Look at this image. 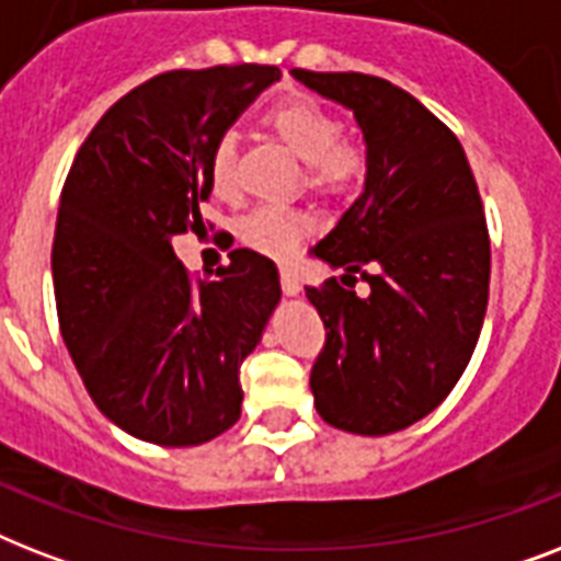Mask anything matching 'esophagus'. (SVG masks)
Masks as SVG:
<instances>
[{
  "label": "esophagus",
  "instance_id": "34e87169",
  "mask_svg": "<svg viewBox=\"0 0 561 561\" xmlns=\"http://www.w3.org/2000/svg\"><path fill=\"white\" fill-rule=\"evenodd\" d=\"M279 279H282V290H285V297H297L299 290H302V285H299V279L294 276L290 271H282L279 273Z\"/></svg>",
  "mask_w": 561,
  "mask_h": 561
}]
</instances>
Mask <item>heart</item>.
I'll list each match as a JSON object with an SVG mask.
<instances>
[{"label": "heart", "instance_id": "obj_1", "mask_svg": "<svg viewBox=\"0 0 561 561\" xmlns=\"http://www.w3.org/2000/svg\"><path fill=\"white\" fill-rule=\"evenodd\" d=\"M264 125L302 169V183L308 192L325 201L352 197L367 186L373 174V153L360 139L343 136V122L320 101L288 99L264 113ZM211 188L220 197H229L238 186V145L236 136L224 134L209 153ZM238 241L255 253L271 259H288L302 238L311 232V218L306 211L282 209V206H259L247 211L236 224Z\"/></svg>", "mask_w": 561, "mask_h": 561}]
</instances>
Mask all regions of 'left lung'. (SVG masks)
<instances>
[{
  "mask_svg": "<svg viewBox=\"0 0 561 561\" xmlns=\"http://www.w3.org/2000/svg\"><path fill=\"white\" fill-rule=\"evenodd\" d=\"M294 78L350 107L373 153L364 194L311 250L343 267L341 279L306 288L325 325L314 408L350 434H392L443 404L478 346L489 302L483 203L460 139L410 92L360 72Z\"/></svg>",
  "mask_w": 561,
  "mask_h": 561,
  "instance_id": "8db88e82",
  "label": "left lung"
}]
</instances>
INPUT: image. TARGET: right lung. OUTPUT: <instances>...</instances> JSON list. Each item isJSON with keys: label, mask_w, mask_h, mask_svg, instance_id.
<instances>
[{"label": "right lung", "mask_w": 561, "mask_h": 561, "mask_svg": "<svg viewBox=\"0 0 561 561\" xmlns=\"http://www.w3.org/2000/svg\"><path fill=\"white\" fill-rule=\"evenodd\" d=\"M276 66L174 69L92 127L60 192L51 279L60 334L104 416L153 445H201L241 416V364L279 302L267 255L238 247L194 279L171 238L203 227L209 153Z\"/></svg>", "instance_id": "add662e5"}]
</instances>
